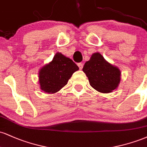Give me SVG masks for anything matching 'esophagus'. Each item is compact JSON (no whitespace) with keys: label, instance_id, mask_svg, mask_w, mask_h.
<instances>
[{"label":"esophagus","instance_id":"1","mask_svg":"<svg viewBox=\"0 0 147 147\" xmlns=\"http://www.w3.org/2000/svg\"><path fill=\"white\" fill-rule=\"evenodd\" d=\"M77 65H78V66H79V69H80V70H82V68H83V63H79L78 64H77Z\"/></svg>","mask_w":147,"mask_h":147}]
</instances>
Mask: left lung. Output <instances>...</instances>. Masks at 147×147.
Segmentation results:
<instances>
[{
  "mask_svg": "<svg viewBox=\"0 0 147 147\" xmlns=\"http://www.w3.org/2000/svg\"><path fill=\"white\" fill-rule=\"evenodd\" d=\"M83 71L91 86L103 93L111 92L117 88L121 80L119 69L106 61L99 52L92 54L90 60L84 64Z\"/></svg>",
  "mask_w": 147,
  "mask_h": 147,
  "instance_id": "left-lung-1",
  "label": "left lung"
}]
</instances>
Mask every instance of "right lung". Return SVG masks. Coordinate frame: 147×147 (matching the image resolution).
<instances>
[{
    "label": "right lung",
    "mask_w": 147,
    "mask_h": 147,
    "mask_svg": "<svg viewBox=\"0 0 147 147\" xmlns=\"http://www.w3.org/2000/svg\"><path fill=\"white\" fill-rule=\"evenodd\" d=\"M78 70L72 59L57 52L52 61L39 70L40 88L48 94L55 93L66 85L72 74Z\"/></svg>",
    "instance_id": "add662e5"
}]
</instances>
